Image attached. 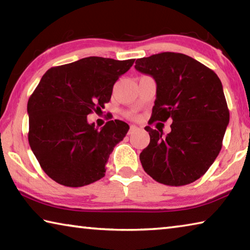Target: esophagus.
<instances>
[{"label": "esophagus", "instance_id": "34e87169", "mask_svg": "<svg viewBox=\"0 0 250 250\" xmlns=\"http://www.w3.org/2000/svg\"><path fill=\"white\" fill-rule=\"evenodd\" d=\"M138 130V126L137 125H130V130H129V134H131V133H133L134 131H137Z\"/></svg>", "mask_w": 250, "mask_h": 250}]
</instances>
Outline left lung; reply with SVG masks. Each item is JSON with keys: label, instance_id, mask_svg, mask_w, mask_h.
Returning <instances> with one entry per match:
<instances>
[{"label": "left lung", "instance_id": "1", "mask_svg": "<svg viewBox=\"0 0 250 250\" xmlns=\"http://www.w3.org/2000/svg\"><path fill=\"white\" fill-rule=\"evenodd\" d=\"M134 68L156 83L151 124L172 119L171 132L146 126L150 143L140 153L142 167L159 183H193L222 149L229 111L218 76L196 59L161 53L137 59Z\"/></svg>", "mask_w": 250, "mask_h": 250}]
</instances>
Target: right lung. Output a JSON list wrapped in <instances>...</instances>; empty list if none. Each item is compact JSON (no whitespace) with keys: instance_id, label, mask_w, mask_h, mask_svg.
<instances>
[{"instance_id":"add662e5","label":"right lung","mask_w":250,"mask_h":250,"mask_svg":"<svg viewBox=\"0 0 250 250\" xmlns=\"http://www.w3.org/2000/svg\"><path fill=\"white\" fill-rule=\"evenodd\" d=\"M133 62L91 56L44 74L27 103L28 142L50 179L79 188L104 176L109 155L129 125L110 120L98 130L87 116L104 108L113 84Z\"/></svg>"}]
</instances>
